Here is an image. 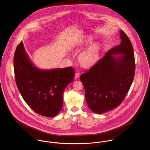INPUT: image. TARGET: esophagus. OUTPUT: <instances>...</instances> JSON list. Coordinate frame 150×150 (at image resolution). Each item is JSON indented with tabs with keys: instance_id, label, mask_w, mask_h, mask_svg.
Masks as SVG:
<instances>
[{
	"instance_id": "34e87169",
	"label": "esophagus",
	"mask_w": 150,
	"mask_h": 150,
	"mask_svg": "<svg viewBox=\"0 0 150 150\" xmlns=\"http://www.w3.org/2000/svg\"><path fill=\"white\" fill-rule=\"evenodd\" d=\"M80 76V74L79 72H76L75 73V79H78Z\"/></svg>"
}]
</instances>
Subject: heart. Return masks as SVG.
<instances>
[{"label":"heart","mask_w":150,"mask_h":150,"mask_svg":"<svg viewBox=\"0 0 150 150\" xmlns=\"http://www.w3.org/2000/svg\"><path fill=\"white\" fill-rule=\"evenodd\" d=\"M93 38L91 36L87 38L84 42L86 45L92 43ZM99 53V45L97 43L93 44L92 46L87 50L83 51L79 56L81 63L86 66L88 67L93 65L98 60Z\"/></svg>","instance_id":"b5f03b06"}]
</instances>
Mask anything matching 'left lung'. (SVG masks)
Masks as SVG:
<instances>
[{
	"instance_id": "1",
	"label": "left lung",
	"mask_w": 150,
	"mask_h": 150,
	"mask_svg": "<svg viewBox=\"0 0 150 150\" xmlns=\"http://www.w3.org/2000/svg\"><path fill=\"white\" fill-rule=\"evenodd\" d=\"M120 44L110 49L80 79L86 100L93 112L103 114L119 106L127 95L134 78L135 63L128 37L120 31ZM123 54L119 58L113 54Z\"/></svg>"
}]
</instances>
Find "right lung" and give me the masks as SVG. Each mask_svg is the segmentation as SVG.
Instances as JSON below:
<instances>
[{
    "instance_id": "obj_1",
    "label": "right lung",
    "mask_w": 150,
    "mask_h": 150,
    "mask_svg": "<svg viewBox=\"0 0 150 150\" xmlns=\"http://www.w3.org/2000/svg\"><path fill=\"white\" fill-rule=\"evenodd\" d=\"M13 68L17 87L29 107L41 115H57L63 106V93L74 80V69L68 67L43 71L36 68L28 58L22 42L16 48Z\"/></svg>"
}]
</instances>
